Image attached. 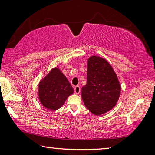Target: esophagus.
Returning <instances> with one entry per match:
<instances>
[{"mask_svg":"<svg viewBox=\"0 0 155 155\" xmlns=\"http://www.w3.org/2000/svg\"><path fill=\"white\" fill-rule=\"evenodd\" d=\"M80 91H81V87L78 85L76 86V87H74V92H75V94H78L80 93Z\"/></svg>","mask_w":155,"mask_h":155,"instance_id":"34e87169","label":"esophagus"}]
</instances>
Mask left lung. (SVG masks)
<instances>
[{
  "instance_id": "obj_1",
  "label": "left lung",
  "mask_w": 155,
  "mask_h": 155,
  "mask_svg": "<svg viewBox=\"0 0 155 155\" xmlns=\"http://www.w3.org/2000/svg\"><path fill=\"white\" fill-rule=\"evenodd\" d=\"M87 78L81 90L85 107L96 115L109 111L117 104L121 91L114 68L103 57L91 56L87 59Z\"/></svg>"
}]
</instances>
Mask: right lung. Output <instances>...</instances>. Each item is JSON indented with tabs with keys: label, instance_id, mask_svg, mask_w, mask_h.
Segmentation results:
<instances>
[{
	"label": "right lung",
	"instance_id": "right-lung-1",
	"mask_svg": "<svg viewBox=\"0 0 155 155\" xmlns=\"http://www.w3.org/2000/svg\"><path fill=\"white\" fill-rule=\"evenodd\" d=\"M74 92L66 77L58 67L52 68L38 85V97L41 104L48 110L59 109Z\"/></svg>",
	"mask_w": 155,
	"mask_h": 155
}]
</instances>
